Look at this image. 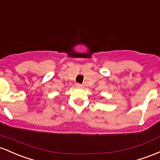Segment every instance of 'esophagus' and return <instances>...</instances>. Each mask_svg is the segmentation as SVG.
Instances as JSON below:
<instances>
[{
  "mask_svg": "<svg viewBox=\"0 0 160 160\" xmlns=\"http://www.w3.org/2000/svg\"><path fill=\"white\" fill-rule=\"evenodd\" d=\"M75 86H76L77 88H82V86H83V85H82V84H79V83H76V84H75Z\"/></svg>",
  "mask_w": 160,
  "mask_h": 160,
  "instance_id": "34e87169",
  "label": "esophagus"
}]
</instances>
